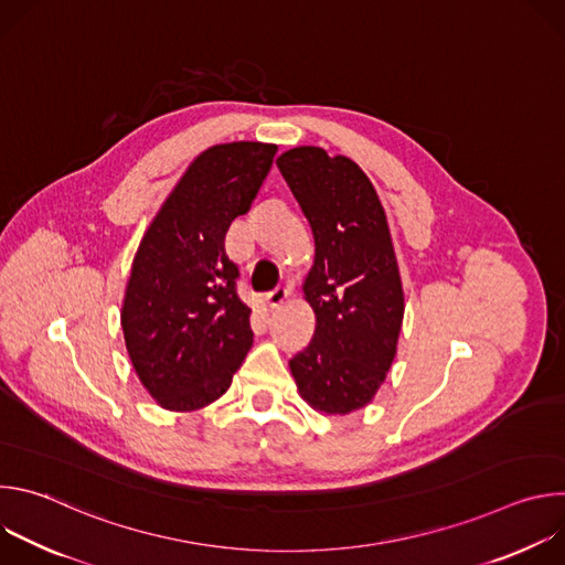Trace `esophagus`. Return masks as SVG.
<instances>
[{"mask_svg": "<svg viewBox=\"0 0 565 565\" xmlns=\"http://www.w3.org/2000/svg\"><path fill=\"white\" fill-rule=\"evenodd\" d=\"M290 295V290L288 288H284V286H279V288H275L273 292H268L266 295V303L270 306V308H279L284 301H286V297Z\"/></svg>", "mask_w": 565, "mask_h": 565, "instance_id": "esophagus-1", "label": "esophagus"}]
</instances>
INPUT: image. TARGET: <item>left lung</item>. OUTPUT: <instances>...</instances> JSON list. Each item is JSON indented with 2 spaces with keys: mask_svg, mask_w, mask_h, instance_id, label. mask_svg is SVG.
Masks as SVG:
<instances>
[{
  "mask_svg": "<svg viewBox=\"0 0 565 565\" xmlns=\"http://www.w3.org/2000/svg\"><path fill=\"white\" fill-rule=\"evenodd\" d=\"M277 168L310 223L315 262L303 297L315 312L310 344L290 360L299 395L317 412L366 407L393 364L405 317L384 207L347 156L295 147Z\"/></svg>",
  "mask_w": 565,
  "mask_h": 565,
  "instance_id": "left-lung-1",
  "label": "left lung"
}]
</instances>
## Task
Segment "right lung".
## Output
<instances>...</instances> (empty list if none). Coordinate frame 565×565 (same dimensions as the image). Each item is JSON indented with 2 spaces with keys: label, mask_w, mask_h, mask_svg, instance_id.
<instances>
[{
  "label": "right lung",
  "mask_w": 565,
  "mask_h": 565,
  "mask_svg": "<svg viewBox=\"0 0 565 565\" xmlns=\"http://www.w3.org/2000/svg\"><path fill=\"white\" fill-rule=\"evenodd\" d=\"M277 145L225 142L199 153L149 223L127 281L120 324L129 360L163 409L218 399L253 347L250 308L225 255L230 223L246 214Z\"/></svg>",
  "instance_id": "obj_1"
}]
</instances>
